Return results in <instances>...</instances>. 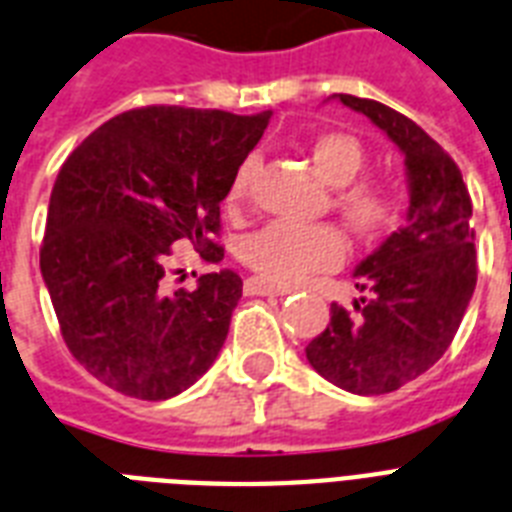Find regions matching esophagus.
Instances as JSON below:
<instances>
[{
  "mask_svg": "<svg viewBox=\"0 0 512 512\" xmlns=\"http://www.w3.org/2000/svg\"><path fill=\"white\" fill-rule=\"evenodd\" d=\"M244 292H247L249 297H284V294H289L292 289H289V286L270 284V281H263V278H247Z\"/></svg>",
  "mask_w": 512,
  "mask_h": 512,
  "instance_id": "esophagus-1",
  "label": "esophagus"
}]
</instances>
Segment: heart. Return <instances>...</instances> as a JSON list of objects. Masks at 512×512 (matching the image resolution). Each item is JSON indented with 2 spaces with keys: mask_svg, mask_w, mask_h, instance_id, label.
<instances>
[{
  "mask_svg": "<svg viewBox=\"0 0 512 512\" xmlns=\"http://www.w3.org/2000/svg\"><path fill=\"white\" fill-rule=\"evenodd\" d=\"M315 173L334 186V207L344 223L360 236H373L394 218V199L384 186L355 181L365 168L363 144L350 134L328 131L310 141ZM255 160L249 157L234 173L226 202L239 207L247 197ZM344 257V239L334 226H302L273 220L244 242V263L270 284H292L307 273L334 268Z\"/></svg>",
  "mask_w": 512,
  "mask_h": 512,
  "instance_id": "obj_1",
  "label": "heart"
}]
</instances>
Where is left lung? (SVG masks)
<instances>
[{"instance_id":"obj_1","label":"left lung","mask_w":512,"mask_h":512,"mask_svg":"<svg viewBox=\"0 0 512 512\" xmlns=\"http://www.w3.org/2000/svg\"><path fill=\"white\" fill-rule=\"evenodd\" d=\"M363 112L405 155V223L355 268V310L331 305V323L305 347L326 381L352 394H386L426 373L458 334L476 289L471 194L421 126L376 99L334 94Z\"/></svg>"}]
</instances>
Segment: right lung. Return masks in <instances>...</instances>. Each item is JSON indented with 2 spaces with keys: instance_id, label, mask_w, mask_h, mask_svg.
Instances as JSON below:
<instances>
[{
  "instance_id": "obj_1",
  "label": "right lung",
  "mask_w": 512,
  "mask_h": 512,
  "mask_svg": "<svg viewBox=\"0 0 512 512\" xmlns=\"http://www.w3.org/2000/svg\"><path fill=\"white\" fill-rule=\"evenodd\" d=\"M234 115L141 107L73 149L49 197L41 276L70 355L136 400H170L205 376L242 297L234 270L173 289L176 244L220 263V202L268 128Z\"/></svg>"
}]
</instances>
